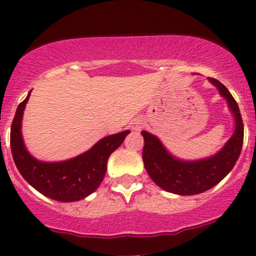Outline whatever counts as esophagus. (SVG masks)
Wrapping results in <instances>:
<instances>
[{
    "mask_svg": "<svg viewBox=\"0 0 256 256\" xmlns=\"http://www.w3.org/2000/svg\"><path fill=\"white\" fill-rule=\"evenodd\" d=\"M142 126H144V121L141 120V118H135V120L131 122V128H132L134 130H140Z\"/></svg>",
    "mask_w": 256,
    "mask_h": 256,
    "instance_id": "obj_1",
    "label": "esophagus"
}]
</instances>
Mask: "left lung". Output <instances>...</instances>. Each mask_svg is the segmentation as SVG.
<instances>
[{"label": "left lung", "instance_id": "left-lung-1", "mask_svg": "<svg viewBox=\"0 0 256 256\" xmlns=\"http://www.w3.org/2000/svg\"><path fill=\"white\" fill-rule=\"evenodd\" d=\"M228 102L236 116V131L216 154L194 162L180 161L166 151L156 136L142 131L144 140L142 160L148 176L167 192L180 196L200 194L218 184L238 161L244 140V125L236 99L219 80L209 78Z\"/></svg>", "mask_w": 256, "mask_h": 256}]
</instances>
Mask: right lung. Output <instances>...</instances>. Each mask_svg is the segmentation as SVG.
Listing matches in <instances>:
<instances>
[{"label": "right lung", "instance_id": "1", "mask_svg": "<svg viewBox=\"0 0 256 256\" xmlns=\"http://www.w3.org/2000/svg\"><path fill=\"white\" fill-rule=\"evenodd\" d=\"M30 94L18 105L11 125V151L18 171L33 188L54 200L76 202L88 197L102 182L109 156L130 131L106 136L76 158L53 164L40 162L28 154L20 134L23 110Z\"/></svg>", "mask_w": 256, "mask_h": 256}]
</instances>
